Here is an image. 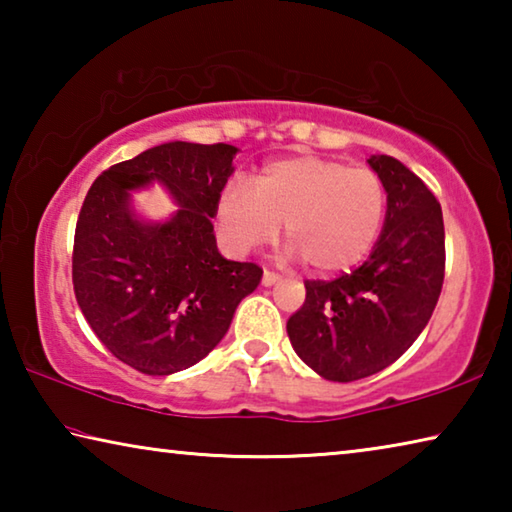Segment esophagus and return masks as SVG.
<instances>
[{"label":"esophagus","mask_w":512,"mask_h":512,"mask_svg":"<svg viewBox=\"0 0 512 512\" xmlns=\"http://www.w3.org/2000/svg\"><path fill=\"white\" fill-rule=\"evenodd\" d=\"M280 280V275L277 273H273V271H264V275H262V284L264 287H273V284Z\"/></svg>","instance_id":"34e87169"}]
</instances>
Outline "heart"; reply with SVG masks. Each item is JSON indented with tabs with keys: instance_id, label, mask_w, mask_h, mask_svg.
<instances>
[{
	"instance_id": "1",
	"label": "heart",
	"mask_w": 512,
	"mask_h": 512,
	"mask_svg": "<svg viewBox=\"0 0 512 512\" xmlns=\"http://www.w3.org/2000/svg\"><path fill=\"white\" fill-rule=\"evenodd\" d=\"M386 216V189L368 167L320 155L282 158L257 173L253 189L230 185L219 201V223L237 253L284 237L316 275L357 266L375 246Z\"/></svg>"
}]
</instances>
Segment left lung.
I'll return each instance as SVG.
<instances>
[{"mask_svg":"<svg viewBox=\"0 0 512 512\" xmlns=\"http://www.w3.org/2000/svg\"><path fill=\"white\" fill-rule=\"evenodd\" d=\"M386 189V219L370 257L336 280H307L289 318L293 350L329 381L375 375L427 327L445 280L443 210L429 187L391 155L368 160Z\"/></svg>","mask_w":512,"mask_h":512,"instance_id":"obj_1","label":"left lung"}]
</instances>
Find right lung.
Segmentation results:
<instances>
[{
    "label": "right lung",
    "mask_w": 512,
    "mask_h": 512,
    "mask_svg": "<svg viewBox=\"0 0 512 512\" xmlns=\"http://www.w3.org/2000/svg\"><path fill=\"white\" fill-rule=\"evenodd\" d=\"M239 149L167 142L112 164L94 180L76 221L72 282L99 341L144 375H173L207 357L262 268L230 262L212 219ZM160 182L181 207L167 222H142L133 188Z\"/></svg>",
    "instance_id": "obj_1"
}]
</instances>
